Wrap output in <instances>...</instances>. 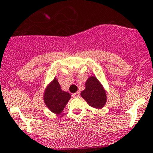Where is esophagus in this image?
Returning <instances> with one entry per match:
<instances>
[{
  "label": "esophagus",
  "instance_id": "34e87169",
  "mask_svg": "<svg viewBox=\"0 0 153 153\" xmlns=\"http://www.w3.org/2000/svg\"><path fill=\"white\" fill-rule=\"evenodd\" d=\"M72 97H75V98L79 97H80V93L79 92L75 93V94H72Z\"/></svg>",
  "mask_w": 153,
  "mask_h": 153
}]
</instances>
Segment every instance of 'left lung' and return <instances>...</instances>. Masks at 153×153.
Wrapping results in <instances>:
<instances>
[{
    "label": "left lung",
    "instance_id": "8db88e82",
    "mask_svg": "<svg viewBox=\"0 0 153 153\" xmlns=\"http://www.w3.org/2000/svg\"><path fill=\"white\" fill-rule=\"evenodd\" d=\"M81 97L95 109H102L106 102V93L95 76H90L85 83V89L81 92Z\"/></svg>",
    "mask_w": 153,
    "mask_h": 153
}]
</instances>
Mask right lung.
Here are the masks:
<instances>
[{
    "mask_svg": "<svg viewBox=\"0 0 153 153\" xmlns=\"http://www.w3.org/2000/svg\"><path fill=\"white\" fill-rule=\"evenodd\" d=\"M71 98V94L61 89L56 78L47 86L44 93V101L48 109L55 114H60Z\"/></svg>",
    "mask_w": 153,
    "mask_h": 153,
    "instance_id": "right-lung-1",
    "label": "right lung"
}]
</instances>
